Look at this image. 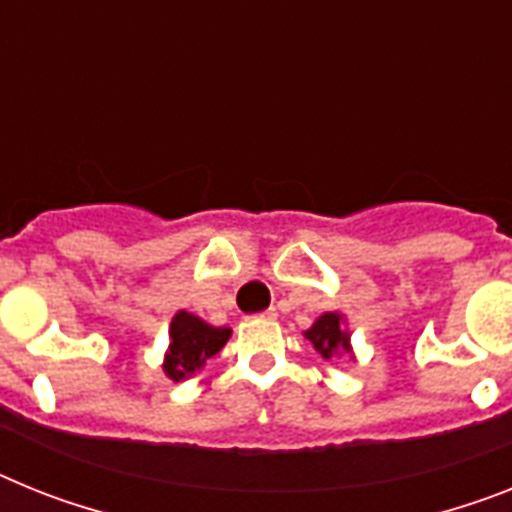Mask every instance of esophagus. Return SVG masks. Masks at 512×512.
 <instances>
[{
  "label": "esophagus",
  "mask_w": 512,
  "mask_h": 512,
  "mask_svg": "<svg viewBox=\"0 0 512 512\" xmlns=\"http://www.w3.org/2000/svg\"><path fill=\"white\" fill-rule=\"evenodd\" d=\"M260 317H265V320H276L278 312H276V309H265V312Z\"/></svg>",
  "instance_id": "1"
}]
</instances>
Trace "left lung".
<instances>
[{
  "label": "left lung",
  "instance_id": "left-lung-1",
  "mask_svg": "<svg viewBox=\"0 0 512 512\" xmlns=\"http://www.w3.org/2000/svg\"><path fill=\"white\" fill-rule=\"evenodd\" d=\"M304 338L315 346V351L322 359H333L338 354H351L349 330L343 328V317L338 312H325V315L317 317L315 325L304 330Z\"/></svg>",
  "mask_w": 512,
  "mask_h": 512
}]
</instances>
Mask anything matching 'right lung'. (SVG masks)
<instances>
[{
  "label": "right lung",
  "mask_w": 512,
  "mask_h": 512,
  "mask_svg": "<svg viewBox=\"0 0 512 512\" xmlns=\"http://www.w3.org/2000/svg\"><path fill=\"white\" fill-rule=\"evenodd\" d=\"M231 328H213L192 312H176L169 328V351L163 359V372L174 382L187 380L205 367L210 356L226 346Z\"/></svg>",
  "instance_id": "right-lung-1"
}]
</instances>
